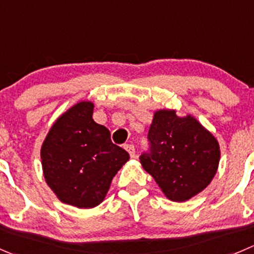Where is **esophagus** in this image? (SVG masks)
<instances>
[{
  "label": "esophagus",
  "instance_id": "esophagus-1",
  "mask_svg": "<svg viewBox=\"0 0 254 254\" xmlns=\"http://www.w3.org/2000/svg\"><path fill=\"white\" fill-rule=\"evenodd\" d=\"M125 150H127V151L129 152L130 157H135V147H134V145H127V146H125Z\"/></svg>",
  "mask_w": 254,
  "mask_h": 254
}]
</instances>
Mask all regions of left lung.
Instances as JSON below:
<instances>
[{
    "label": "left lung",
    "mask_w": 254,
    "mask_h": 254,
    "mask_svg": "<svg viewBox=\"0 0 254 254\" xmlns=\"http://www.w3.org/2000/svg\"><path fill=\"white\" fill-rule=\"evenodd\" d=\"M151 154L140 162L170 201L185 202L210 185L220 164L217 139L193 115L176 109L154 112L149 129Z\"/></svg>",
    "instance_id": "left-lung-1"
}]
</instances>
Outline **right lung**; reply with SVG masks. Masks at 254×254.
Instances as JSON below:
<instances>
[{
  "label": "right lung",
  "mask_w": 254,
  "mask_h": 254,
  "mask_svg": "<svg viewBox=\"0 0 254 254\" xmlns=\"http://www.w3.org/2000/svg\"><path fill=\"white\" fill-rule=\"evenodd\" d=\"M94 103L82 100L62 113L41 147L46 184L59 201L93 208L104 201L113 177L129 154L110 140V131L93 120Z\"/></svg>",
  "instance_id": "right-lung-1"
}]
</instances>
